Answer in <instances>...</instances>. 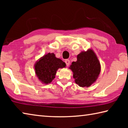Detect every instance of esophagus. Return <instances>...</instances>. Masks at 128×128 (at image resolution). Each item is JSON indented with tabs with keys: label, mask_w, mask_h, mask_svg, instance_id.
<instances>
[{
	"label": "esophagus",
	"mask_w": 128,
	"mask_h": 128,
	"mask_svg": "<svg viewBox=\"0 0 128 128\" xmlns=\"http://www.w3.org/2000/svg\"><path fill=\"white\" fill-rule=\"evenodd\" d=\"M65 62L66 63V65L67 66H69V64H70V61H69V60H66Z\"/></svg>",
	"instance_id": "34e87169"
}]
</instances>
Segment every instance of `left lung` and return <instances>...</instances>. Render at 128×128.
<instances>
[{"mask_svg":"<svg viewBox=\"0 0 128 128\" xmlns=\"http://www.w3.org/2000/svg\"><path fill=\"white\" fill-rule=\"evenodd\" d=\"M69 68L73 72L76 84L82 88H88L95 82L101 71L98 58L91 48L77 55V61L72 62Z\"/></svg>","mask_w":128,"mask_h":128,"instance_id":"8db88e82","label":"left lung"}]
</instances>
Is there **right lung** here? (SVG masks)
<instances>
[{
  "instance_id": "obj_1",
  "label": "right lung",
  "mask_w": 128,
  "mask_h": 128,
  "mask_svg": "<svg viewBox=\"0 0 128 128\" xmlns=\"http://www.w3.org/2000/svg\"><path fill=\"white\" fill-rule=\"evenodd\" d=\"M66 64L54 53H48L40 58L34 64V70L38 80L44 85L50 84L55 78L59 68H64Z\"/></svg>"
}]
</instances>
